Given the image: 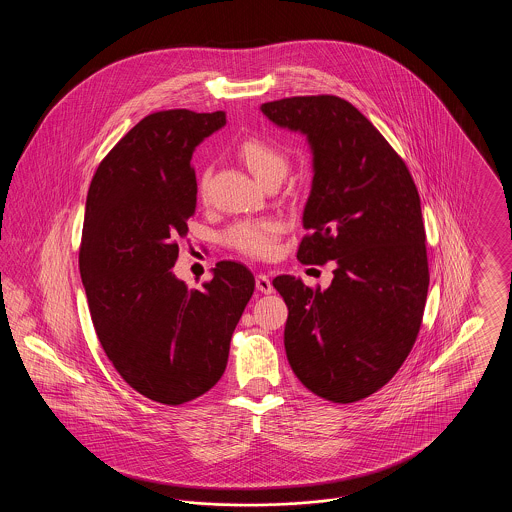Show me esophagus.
Wrapping results in <instances>:
<instances>
[{"label": "esophagus", "instance_id": "1", "mask_svg": "<svg viewBox=\"0 0 512 512\" xmlns=\"http://www.w3.org/2000/svg\"><path fill=\"white\" fill-rule=\"evenodd\" d=\"M255 286L261 293H272V282L267 274H257L255 276Z\"/></svg>", "mask_w": 512, "mask_h": 512}]
</instances>
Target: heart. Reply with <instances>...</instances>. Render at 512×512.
<instances>
[{"label": "heart", "mask_w": 512, "mask_h": 512, "mask_svg": "<svg viewBox=\"0 0 512 512\" xmlns=\"http://www.w3.org/2000/svg\"><path fill=\"white\" fill-rule=\"evenodd\" d=\"M240 157L244 159L247 169L263 184L268 178L280 176L288 171V157L286 153L272 144L267 138L251 136L242 142ZM205 182V178H203ZM280 224L272 219H247L234 222L222 234L224 244L247 257L267 259L276 253L278 238H280Z\"/></svg>", "instance_id": "1"}]
</instances>
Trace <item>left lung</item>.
I'll return each instance as SVG.
<instances>
[{"label": "left lung", "mask_w": 512, "mask_h": 512, "mask_svg": "<svg viewBox=\"0 0 512 512\" xmlns=\"http://www.w3.org/2000/svg\"><path fill=\"white\" fill-rule=\"evenodd\" d=\"M268 121L301 132L313 153L297 259L336 261L313 290L295 276L272 286L288 305L286 355L307 390L334 403L386 386L418 336L430 284L420 197L403 159L365 115L336 96L261 105Z\"/></svg>", "instance_id": "obj_1"}]
</instances>
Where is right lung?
<instances>
[{
  "label": "right lung",
  "mask_w": 512,
  "mask_h": 512,
  "mask_svg": "<svg viewBox=\"0 0 512 512\" xmlns=\"http://www.w3.org/2000/svg\"><path fill=\"white\" fill-rule=\"evenodd\" d=\"M224 124L222 111L147 115L99 163L86 197L78 263L99 343L130 388L163 405L219 382L255 290L234 261L201 290L171 270L197 203L192 155Z\"/></svg>",
  "instance_id": "right-lung-1"
}]
</instances>
